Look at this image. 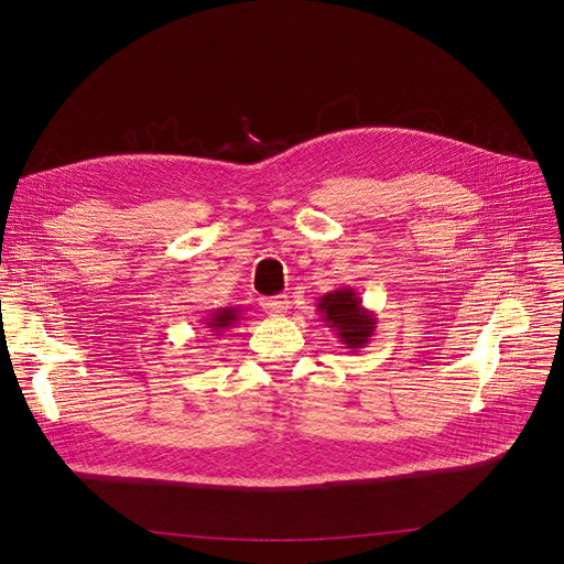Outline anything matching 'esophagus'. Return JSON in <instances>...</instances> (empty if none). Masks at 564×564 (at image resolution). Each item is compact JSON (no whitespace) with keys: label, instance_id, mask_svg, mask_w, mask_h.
I'll use <instances>...</instances> for the list:
<instances>
[{"label":"esophagus","instance_id":"obj_1","mask_svg":"<svg viewBox=\"0 0 564 564\" xmlns=\"http://www.w3.org/2000/svg\"><path fill=\"white\" fill-rule=\"evenodd\" d=\"M260 306L264 313H270V315H283L290 308V300L285 297V294H279V297H262Z\"/></svg>","mask_w":564,"mask_h":564}]
</instances>
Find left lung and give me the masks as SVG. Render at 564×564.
I'll return each instance as SVG.
<instances>
[{
    "mask_svg": "<svg viewBox=\"0 0 564 564\" xmlns=\"http://www.w3.org/2000/svg\"><path fill=\"white\" fill-rule=\"evenodd\" d=\"M322 322L336 334L345 349L357 351L366 347L377 329V317L368 311L354 288H338L317 300Z\"/></svg>",
    "mask_w": 564,
    "mask_h": 564,
    "instance_id": "left-lung-1",
    "label": "left lung"
}]
</instances>
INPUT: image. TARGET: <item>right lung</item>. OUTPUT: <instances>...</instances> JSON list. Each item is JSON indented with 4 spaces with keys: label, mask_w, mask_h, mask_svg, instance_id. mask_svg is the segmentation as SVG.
Returning <instances> with one entry per match:
<instances>
[{
    "label": "right lung",
    "mask_w": 564,
    "mask_h": 564,
    "mask_svg": "<svg viewBox=\"0 0 564 564\" xmlns=\"http://www.w3.org/2000/svg\"><path fill=\"white\" fill-rule=\"evenodd\" d=\"M240 308H232V306H226V308H217L210 319H205V329L210 332L213 336H221L226 329L235 327V322L240 319Z\"/></svg>",
    "instance_id": "1"
}]
</instances>
